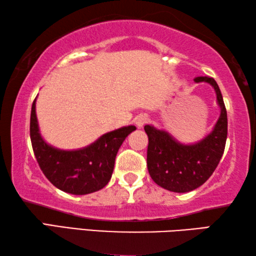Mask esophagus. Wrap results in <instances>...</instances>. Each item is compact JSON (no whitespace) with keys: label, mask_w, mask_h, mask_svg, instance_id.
Instances as JSON below:
<instances>
[{"label":"esophagus","mask_w":256,"mask_h":256,"mask_svg":"<svg viewBox=\"0 0 256 256\" xmlns=\"http://www.w3.org/2000/svg\"><path fill=\"white\" fill-rule=\"evenodd\" d=\"M148 120H149L148 116H146V115H138V118H136V124L138 125V128H142L144 124L148 123Z\"/></svg>","instance_id":"1"}]
</instances>
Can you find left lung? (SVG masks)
Masks as SVG:
<instances>
[{"instance_id": "left-lung-1", "label": "left lung", "mask_w": 256, "mask_h": 256, "mask_svg": "<svg viewBox=\"0 0 256 256\" xmlns=\"http://www.w3.org/2000/svg\"><path fill=\"white\" fill-rule=\"evenodd\" d=\"M194 81L214 86L220 106L219 120L210 134L194 144H183L166 131L144 126L149 138L146 166L151 178L176 193L190 192L209 180L222 157L227 140V110L218 84L214 78L198 76Z\"/></svg>"}]
</instances>
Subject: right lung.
I'll return each mask as SVG.
<instances>
[{
  "label": "right lung",
  "mask_w": 256,
  "mask_h": 256,
  "mask_svg": "<svg viewBox=\"0 0 256 256\" xmlns=\"http://www.w3.org/2000/svg\"><path fill=\"white\" fill-rule=\"evenodd\" d=\"M136 128L124 126L104 134L79 150H60L47 144L38 128L36 99L30 115V138L40 170L52 184L63 192L84 196L102 190L110 182L120 146Z\"/></svg>",
  "instance_id": "right-lung-1"
}]
</instances>
